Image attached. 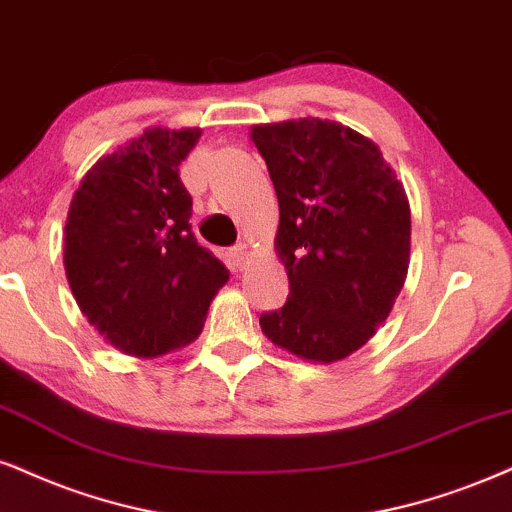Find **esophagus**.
I'll list each match as a JSON object with an SVG mask.
<instances>
[{
  "label": "esophagus",
  "instance_id": "34e87169",
  "mask_svg": "<svg viewBox=\"0 0 512 512\" xmlns=\"http://www.w3.org/2000/svg\"><path fill=\"white\" fill-rule=\"evenodd\" d=\"M245 260H248V243L234 245V248H231V264H234L236 269H243Z\"/></svg>",
  "mask_w": 512,
  "mask_h": 512
}]
</instances>
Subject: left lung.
Returning a JSON list of instances; mask_svg holds the SVG:
<instances>
[{
    "label": "left lung",
    "mask_w": 512,
    "mask_h": 512,
    "mask_svg": "<svg viewBox=\"0 0 512 512\" xmlns=\"http://www.w3.org/2000/svg\"><path fill=\"white\" fill-rule=\"evenodd\" d=\"M278 198L276 248L290 293L260 326L309 361L345 359L366 345L404 286L411 210L404 186L371 139L307 118L250 132Z\"/></svg>",
    "instance_id": "1"
}]
</instances>
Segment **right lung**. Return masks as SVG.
Segmentation results:
<instances>
[{"instance_id":"add662e5","label":"right lung","mask_w":512,"mask_h":512,"mask_svg":"<svg viewBox=\"0 0 512 512\" xmlns=\"http://www.w3.org/2000/svg\"><path fill=\"white\" fill-rule=\"evenodd\" d=\"M200 129H146L84 174L66 222L68 283L113 347L160 357L189 345L229 269L193 236L179 165Z\"/></svg>"}]
</instances>
